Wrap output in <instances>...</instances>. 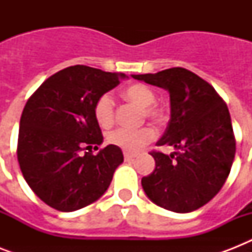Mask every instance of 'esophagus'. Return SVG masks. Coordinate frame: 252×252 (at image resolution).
Segmentation results:
<instances>
[{
    "instance_id": "esophagus-1",
    "label": "esophagus",
    "mask_w": 252,
    "mask_h": 252,
    "mask_svg": "<svg viewBox=\"0 0 252 252\" xmlns=\"http://www.w3.org/2000/svg\"><path fill=\"white\" fill-rule=\"evenodd\" d=\"M137 157V156H136V154H132V153H124V159H126V161H132V159H134V158Z\"/></svg>"
}]
</instances>
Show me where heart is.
I'll use <instances>...</instances> for the list:
<instances>
[{"label":"heart","mask_w":252,"mask_h":252,"mask_svg":"<svg viewBox=\"0 0 252 252\" xmlns=\"http://www.w3.org/2000/svg\"><path fill=\"white\" fill-rule=\"evenodd\" d=\"M123 96L128 100L137 103L144 110V116L153 122H161L165 118V112L161 107L156 104V93L150 86L145 84H132L124 87ZM94 118L100 126H110L115 119V102L110 94L99 95L93 107ZM156 137L154 130L149 126L140 129H128V128H116L107 134V141L122 148L126 152H137L142 146L153 141Z\"/></svg>","instance_id":"1"}]
</instances>
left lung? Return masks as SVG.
I'll use <instances>...</instances> for the list:
<instances>
[{
  "instance_id": "1",
  "label": "left lung",
  "mask_w": 252,
  "mask_h": 252,
  "mask_svg": "<svg viewBox=\"0 0 252 252\" xmlns=\"http://www.w3.org/2000/svg\"><path fill=\"white\" fill-rule=\"evenodd\" d=\"M132 77L168 90L171 103V118L157 146L175 152H150L156 168L142 178V188L168 211H196L219 193L234 161L235 137L226 103L212 85L184 68Z\"/></svg>"
}]
</instances>
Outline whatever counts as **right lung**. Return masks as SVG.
<instances>
[{"instance_id":"right-lung-1","label":"right lung","mask_w":252,"mask_h":252,"mask_svg":"<svg viewBox=\"0 0 252 252\" xmlns=\"http://www.w3.org/2000/svg\"><path fill=\"white\" fill-rule=\"evenodd\" d=\"M126 74L86 65L65 68L43 82L26 103L19 123L17 157L30 188L47 205L73 212L106 192L123 162L116 145L93 154L103 141L93 112L95 100Z\"/></svg>"}]
</instances>
